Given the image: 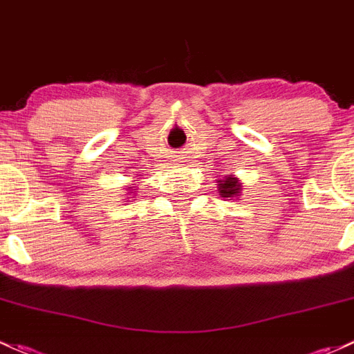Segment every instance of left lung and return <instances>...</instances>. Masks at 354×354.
<instances>
[{
	"label": "left lung",
	"instance_id": "left-lung-1",
	"mask_svg": "<svg viewBox=\"0 0 354 354\" xmlns=\"http://www.w3.org/2000/svg\"><path fill=\"white\" fill-rule=\"evenodd\" d=\"M216 183H218L221 198H236L242 193V183L234 174H228V176H223L221 180H216Z\"/></svg>",
	"mask_w": 354,
	"mask_h": 354
}]
</instances>
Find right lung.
Returning a JSON list of instances; mask_svg holds the SVG:
<instances>
[{
  "mask_svg": "<svg viewBox=\"0 0 354 354\" xmlns=\"http://www.w3.org/2000/svg\"><path fill=\"white\" fill-rule=\"evenodd\" d=\"M134 188H136V186H127L126 189H127V192H129V193H134V192H131V189H134Z\"/></svg>",
  "mask_w": 354,
  "mask_h": 354,
  "instance_id": "obj_1",
  "label": "right lung"
}]
</instances>
